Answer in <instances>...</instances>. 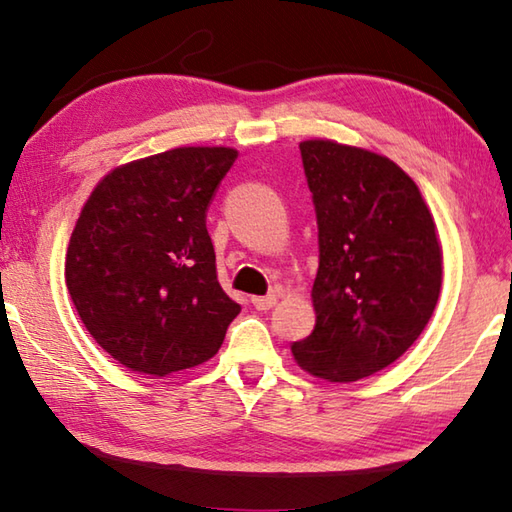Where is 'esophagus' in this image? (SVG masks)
<instances>
[{"label":"esophagus","mask_w":512,"mask_h":512,"mask_svg":"<svg viewBox=\"0 0 512 512\" xmlns=\"http://www.w3.org/2000/svg\"><path fill=\"white\" fill-rule=\"evenodd\" d=\"M250 302H253V306L257 310H270V308L277 304V295L270 293V295H264V297H253V299H250Z\"/></svg>","instance_id":"obj_1"}]
</instances>
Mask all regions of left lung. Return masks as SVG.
<instances>
[{"label": "left lung", "instance_id": "8db88e82", "mask_svg": "<svg viewBox=\"0 0 512 512\" xmlns=\"http://www.w3.org/2000/svg\"><path fill=\"white\" fill-rule=\"evenodd\" d=\"M317 215L315 328L290 350L310 375L357 382L422 335L442 288V248L402 168L328 139L299 144Z\"/></svg>", "mask_w": 512, "mask_h": 512}]
</instances>
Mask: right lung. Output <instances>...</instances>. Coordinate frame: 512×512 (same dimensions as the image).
<instances>
[{
	"instance_id": "1",
	"label": "right lung",
	"mask_w": 512,
	"mask_h": 512,
	"mask_svg": "<svg viewBox=\"0 0 512 512\" xmlns=\"http://www.w3.org/2000/svg\"><path fill=\"white\" fill-rule=\"evenodd\" d=\"M237 150L186 146L115 168L77 219L66 286L110 357L164 377L208 362L239 315L219 286L206 213Z\"/></svg>"
}]
</instances>
